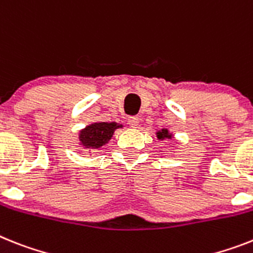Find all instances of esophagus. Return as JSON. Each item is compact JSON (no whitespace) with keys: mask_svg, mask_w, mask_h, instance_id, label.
Returning a JSON list of instances; mask_svg holds the SVG:
<instances>
[{"mask_svg":"<svg viewBox=\"0 0 253 253\" xmlns=\"http://www.w3.org/2000/svg\"><path fill=\"white\" fill-rule=\"evenodd\" d=\"M127 123H128L131 127H136L137 125H139V117H128V118H127Z\"/></svg>","mask_w":253,"mask_h":253,"instance_id":"34e87169","label":"esophagus"}]
</instances>
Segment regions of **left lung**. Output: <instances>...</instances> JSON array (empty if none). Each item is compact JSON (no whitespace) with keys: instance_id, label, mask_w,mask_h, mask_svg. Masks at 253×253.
<instances>
[{"instance_id":"8db88e82","label":"left lung","mask_w":253,"mask_h":253,"mask_svg":"<svg viewBox=\"0 0 253 253\" xmlns=\"http://www.w3.org/2000/svg\"><path fill=\"white\" fill-rule=\"evenodd\" d=\"M156 136L157 139H159L161 141H163L165 139H172L173 137V133L169 130V128H161V130H157L156 131Z\"/></svg>"}]
</instances>
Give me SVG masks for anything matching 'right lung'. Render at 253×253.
Returning <instances> with one entry per match:
<instances>
[{"instance_id":"right-lung-1","label":"right lung","mask_w":253,"mask_h":253,"mask_svg":"<svg viewBox=\"0 0 253 253\" xmlns=\"http://www.w3.org/2000/svg\"><path fill=\"white\" fill-rule=\"evenodd\" d=\"M123 128V125L117 122H92L78 132V145L84 149L100 150L109 143L114 135V131Z\"/></svg>"}]
</instances>
